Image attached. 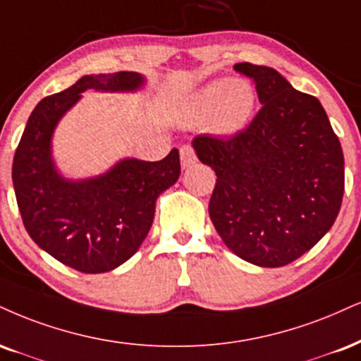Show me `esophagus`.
Instances as JSON below:
<instances>
[{
	"label": "esophagus",
	"instance_id": "34e87169",
	"mask_svg": "<svg viewBox=\"0 0 361 361\" xmlns=\"http://www.w3.org/2000/svg\"><path fill=\"white\" fill-rule=\"evenodd\" d=\"M180 158H181V166L190 168L192 164L197 163V153L190 145H185L180 147Z\"/></svg>",
	"mask_w": 361,
	"mask_h": 361
}]
</instances>
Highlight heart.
<instances>
[{"mask_svg":"<svg viewBox=\"0 0 361 361\" xmlns=\"http://www.w3.org/2000/svg\"><path fill=\"white\" fill-rule=\"evenodd\" d=\"M254 106L255 92L249 82L220 79L198 90L192 111L195 119H212V126L219 134H235L249 123Z\"/></svg>","mask_w":361,"mask_h":361,"instance_id":"heart-1","label":"heart"}]
</instances>
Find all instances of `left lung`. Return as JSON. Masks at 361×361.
<instances>
[{"label":"left lung","instance_id":"left-lung-1","mask_svg":"<svg viewBox=\"0 0 361 361\" xmlns=\"http://www.w3.org/2000/svg\"><path fill=\"white\" fill-rule=\"evenodd\" d=\"M233 68L254 82L262 107L232 137L193 139L198 159L216 175L208 214L240 259L288 266L318 244L340 214V139L318 99L274 68L249 62Z\"/></svg>","mask_w":361,"mask_h":361}]
</instances>
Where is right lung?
<instances>
[{
    "label": "right lung",
    "instance_id": "right-lung-1",
    "mask_svg": "<svg viewBox=\"0 0 361 361\" xmlns=\"http://www.w3.org/2000/svg\"><path fill=\"white\" fill-rule=\"evenodd\" d=\"M142 82L136 72L85 75L42 99L13 158V186L28 235L85 274L112 271L136 254L153 224L156 198L180 176V153L175 147L161 161L123 159L101 176L68 181L51 163V134L84 90H136Z\"/></svg>",
    "mask_w": 361,
    "mask_h": 361
}]
</instances>
